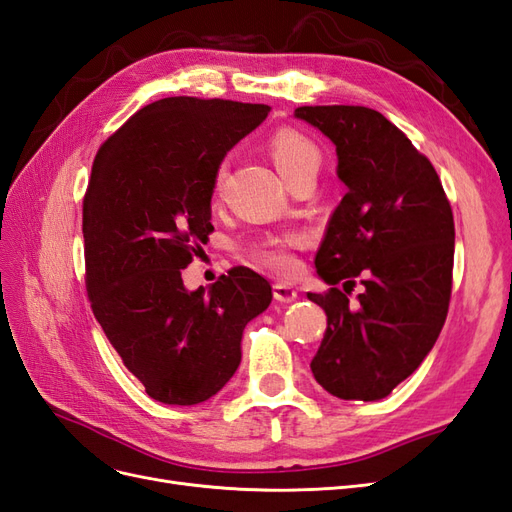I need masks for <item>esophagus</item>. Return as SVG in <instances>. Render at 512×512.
<instances>
[{"label":"esophagus","instance_id":"1","mask_svg":"<svg viewBox=\"0 0 512 512\" xmlns=\"http://www.w3.org/2000/svg\"><path fill=\"white\" fill-rule=\"evenodd\" d=\"M273 297L280 303H292L294 299H297V290H294L290 284L277 282V284H273Z\"/></svg>","mask_w":512,"mask_h":512}]
</instances>
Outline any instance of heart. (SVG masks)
Listing matches in <instances>:
<instances>
[{
    "label": "heart",
    "instance_id": "b5f03b06",
    "mask_svg": "<svg viewBox=\"0 0 512 512\" xmlns=\"http://www.w3.org/2000/svg\"><path fill=\"white\" fill-rule=\"evenodd\" d=\"M269 156L273 158L277 170H280L286 183L303 173H316L320 166V151L314 145L312 138H307L303 132L294 128H280L269 138ZM226 179V168L220 166L215 173L213 190L218 194ZM299 245V235L288 232V235L269 237L254 243L250 247V256L260 267H265L273 273L290 275L297 269V258H294V247Z\"/></svg>",
    "mask_w": 512,
    "mask_h": 512
}]
</instances>
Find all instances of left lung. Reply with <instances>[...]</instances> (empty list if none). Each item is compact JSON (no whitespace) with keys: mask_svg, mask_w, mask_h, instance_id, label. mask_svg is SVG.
Instances as JSON below:
<instances>
[{"mask_svg":"<svg viewBox=\"0 0 512 512\" xmlns=\"http://www.w3.org/2000/svg\"><path fill=\"white\" fill-rule=\"evenodd\" d=\"M294 115L331 138L348 185L314 260L331 288L307 292L327 314L309 367L339 399H382L423 363L444 327L453 209L429 158L374 108L299 106ZM356 281L364 292L350 304Z\"/></svg>","mask_w":512,"mask_h":512,"instance_id":"8db88e82","label":"left lung"}]
</instances>
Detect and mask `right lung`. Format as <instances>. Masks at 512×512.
<instances>
[{"label": "right lung", "instance_id": "right-lung-1", "mask_svg": "<svg viewBox=\"0 0 512 512\" xmlns=\"http://www.w3.org/2000/svg\"><path fill=\"white\" fill-rule=\"evenodd\" d=\"M267 104L175 96L136 111L98 149L83 198L91 312L130 374L162 404L213 397L241 363L245 324L271 286L232 267L188 292L181 269L213 232L211 194L226 151Z\"/></svg>", "mask_w": 512, "mask_h": 512}]
</instances>
